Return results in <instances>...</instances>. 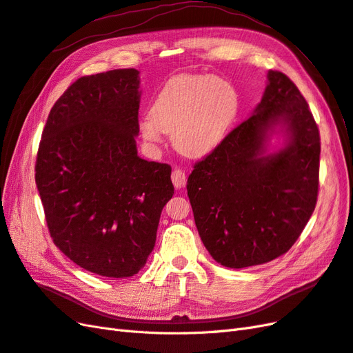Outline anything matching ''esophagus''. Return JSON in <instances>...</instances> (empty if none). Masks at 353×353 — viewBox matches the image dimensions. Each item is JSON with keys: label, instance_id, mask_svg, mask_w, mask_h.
<instances>
[{"label": "esophagus", "instance_id": "esophagus-1", "mask_svg": "<svg viewBox=\"0 0 353 353\" xmlns=\"http://www.w3.org/2000/svg\"><path fill=\"white\" fill-rule=\"evenodd\" d=\"M171 180H173L174 188H177V189L183 188V186L186 185V174H185V171L180 170V168H174L173 173H171Z\"/></svg>", "mask_w": 353, "mask_h": 353}]
</instances>
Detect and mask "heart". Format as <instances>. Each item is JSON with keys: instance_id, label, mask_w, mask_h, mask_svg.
<instances>
[{"instance_id": "heart-1", "label": "heart", "mask_w": 353, "mask_h": 353, "mask_svg": "<svg viewBox=\"0 0 353 353\" xmlns=\"http://www.w3.org/2000/svg\"><path fill=\"white\" fill-rule=\"evenodd\" d=\"M239 112L236 88L211 75L170 78L155 96L149 115L139 123L140 136L152 146L171 133L179 152L203 158L226 139Z\"/></svg>"}]
</instances>
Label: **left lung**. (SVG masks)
Wrapping results in <instances>:
<instances>
[{
	"instance_id": "left-lung-1",
	"label": "left lung",
	"mask_w": 353,
	"mask_h": 353,
	"mask_svg": "<svg viewBox=\"0 0 353 353\" xmlns=\"http://www.w3.org/2000/svg\"><path fill=\"white\" fill-rule=\"evenodd\" d=\"M276 126L286 146L265 154ZM319 130L296 84L269 70L253 115L194 165L188 179L201 239L217 263L263 265L293 247L314 213L319 186Z\"/></svg>"
}]
</instances>
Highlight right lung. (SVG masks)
I'll return each mask as SVG.
<instances>
[{
    "instance_id": "right-lung-1",
    "label": "right lung",
    "mask_w": 353,
    "mask_h": 353,
    "mask_svg": "<svg viewBox=\"0 0 353 353\" xmlns=\"http://www.w3.org/2000/svg\"><path fill=\"white\" fill-rule=\"evenodd\" d=\"M139 84L133 68L78 78L50 110L37 154L53 243L75 265L108 278L145 266L174 194L171 167L137 155Z\"/></svg>"
}]
</instances>
